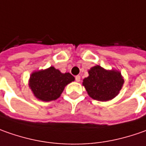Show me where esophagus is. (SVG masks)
Segmentation results:
<instances>
[{
    "mask_svg": "<svg viewBox=\"0 0 146 146\" xmlns=\"http://www.w3.org/2000/svg\"><path fill=\"white\" fill-rule=\"evenodd\" d=\"M75 80H76V82H79L81 81V77H80V76H76V77H75Z\"/></svg>",
    "mask_w": 146,
    "mask_h": 146,
    "instance_id": "34e87169",
    "label": "esophagus"
}]
</instances>
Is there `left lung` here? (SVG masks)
Returning a JSON list of instances; mask_svg holds the SVG:
<instances>
[{
    "instance_id": "1",
    "label": "left lung",
    "mask_w": 146,
    "mask_h": 146,
    "mask_svg": "<svg viewBox=\"0 0 146 146\" xmlns=\"http://www.w3.org/2000/svg\"><path fill=\"white\" fill-rule=\"evenodd\" d=\"M88 73L89 76L83 80L82 85L93 99L102 102L111 100L118 94L123 86V77L117 70H106L96 65Z\"/></svg>"
}]
</instances>
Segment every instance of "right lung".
Listing matches in <instances>:
<instances>
[{"instance_id": "obj_1", "label": "right lung", "mask_w": 146, "mask_h": 146, "mask_svg": "<svg viewBox=\"0 0 146 146\" xmlns=\"http://www.w3.org/2000/svg\"><path fill=\"white\" fill-rule=\"evenodd\" d=\"M75 80L69 73H62L53 66L31 73L29 86L34 95L44 102L57 99L65 86Z\"/></svg>"}]
</instances>
